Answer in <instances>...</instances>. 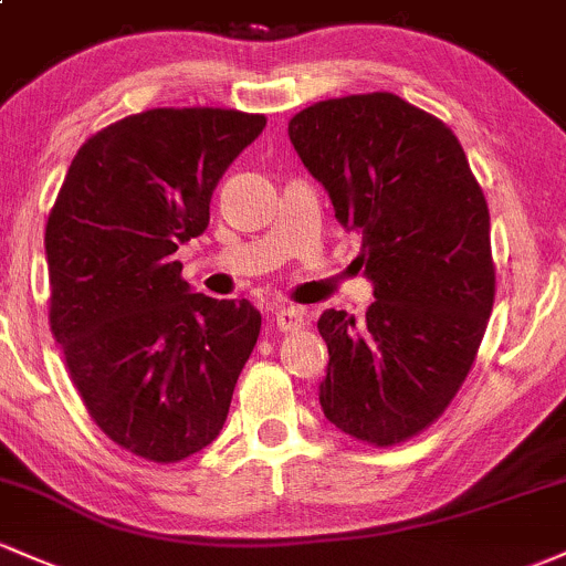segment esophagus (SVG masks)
Segmentation results:
<instances>
[{
	"label": "esophagus",
	"mask_w": 566,
	"mask_h": 566,
	"mask_svg": "<svg viewBox=\"0 0 566 566\" xmlns=\"http://www.w3.org/2000/svg\"><path fill=\"white\" fill-rule=\"evenodd\" d=\"M273 325L282 333H293L303 325V308L297 306H276L273 308Z\"/></svg>",
	"instance_id": "34e87169"
}]
</instances>
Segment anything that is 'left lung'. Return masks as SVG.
<instances>
[{"label":"left lung","mask_w":566,"mask_h":566,"mask_svg":"<svg viewBox=\"0 0 566 566\" xmlns=\"http://www.w3.org/2000/svg\"><path fill=\"white\" fill-rule=\"evenodd\" d=\"M297 158L363 235L365 319L327 308L319 406L340 432L392 446L462 387L494 303L489 207L446 123L395 93L319 102L287 126Z\"/></svg>","instance_id":"left-lung-1"}]
</instances>
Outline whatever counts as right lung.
I'll use <instances>...</instances> for the list:
<instances>
[{
	"mask_svg": "<svg viewBox=\"0 0 566 566\" xmlns=\"http://www.w3.org/2000/svg\"><path fill=\"white\" fill-rule=\"evenodd\" d=\"M263 128L209 107L123 117L80 147L48 217L51 331L74 387L150 462L212 443L258 344V308L196 293L174 252L207 231L217 182Z\"/></svg>",
	"mask_w": 566,
	"mask_h": 566,
	"instance_id": "right-lung-1",
	"label": "right lung"
}]
</instances>
